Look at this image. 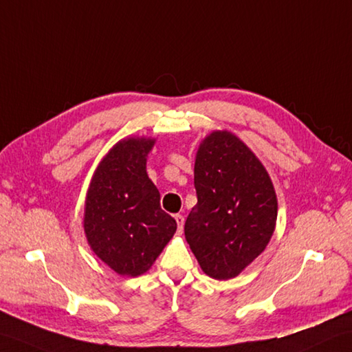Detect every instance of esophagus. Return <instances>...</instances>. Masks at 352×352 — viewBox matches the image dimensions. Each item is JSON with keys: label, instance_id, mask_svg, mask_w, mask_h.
Masks as SVG:
<instances>
[{"label": "esophagus", "instance_id": "esophagus-1", "mask_svg": "<svg viewBox=\"0 0 352 352\" xmlns=\"http://www.w3.org/2000/svg\"><path fill=\"white\" fill-rule=\"evenodd\" d=\"M177 220V226H178V232L182 234L183 232V226H184V217L182 214H175L174 216Z\"/></svg>", "mask_w": 352, "mask_h": 352}]
</instances>
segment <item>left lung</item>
I'll return each mask as SVG.
<instances>
[{"mask_svg":"<svg viewBox=\"0 0 352 352\" xmlns=\"http://www.w3.org/2000/svg\"><path fill=\"white\" fill-rule=\"evenodd\" d=\"M198 204L184 235L202 272L217 280L240 274L272 239L277 199L265 168L239 138L214 132L195 162Z\"/></svg>","mask_w":352,"mask_h":352,"instance_id":"left-lung-1","label":"left lung"}]
</instances>
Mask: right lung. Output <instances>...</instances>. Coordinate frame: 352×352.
<instances>
[{
    "mask_svg": "<svg viewBox=\"0 0 352 352\" xmlns=\"http://www.w3.org/2000/svg\"><path fill=\"white\" fill-rule=\"evenodd\" d=\"M153 139H126L97 168L87 195L84 228L94 253L121 276L148 270L177 231L145 170Z\"/></svg>",
    "mask_w": 352,
    "mask_h": 352,
    "instance_id": "add662e5",
    "label": "right lung"
}]
</instances>
